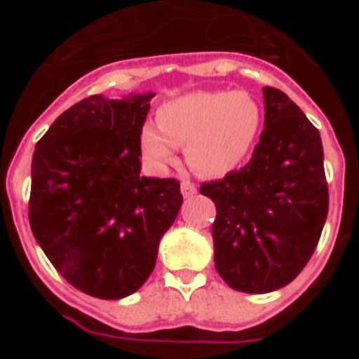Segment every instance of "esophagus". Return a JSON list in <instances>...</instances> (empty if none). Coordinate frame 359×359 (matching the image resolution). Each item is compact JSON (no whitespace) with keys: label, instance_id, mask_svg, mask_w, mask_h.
Returning a JSON list of instances; mask_svg holds the SVG:
<instances>
[{"label":"esophagus","instance_id":"obj_1","mask_svg":"<svg viewBox=\"0 0 359 359\" xmlns=\"http://www.w3.org/2000/svg\"><path fill=\"white\" fill-rule=\"evenodd\" d=\"M182 194L183 198H192V196H196V192H198V189H196L194 183H190V182H182Z\"/></svg>","mask_w":359,"mask_h":359}]
</instances>
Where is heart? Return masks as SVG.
<instances>
[{
	"label": "heart",
	"instance_id": "1",
	"mask_svg": "<svg viewBox=\"0 0 359 359\" xmlns=\"http://www.w3.org/2000/svg\"><path fill=\"white\" fill-rule=\"evenodd\" d=\"M154 123L140 129L145 160L163 169L176 147L187 163L208 177L224 176L244 160L261 128V107L246 91H192L161 104Z\"/></svg>",
	"mask_w": 359,
	"mask_h": 359
}]
</instances>
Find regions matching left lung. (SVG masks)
Segmentation results:
<instances>
[{
	"instance_id": "obj_1",
	"label": "left lung",
	"mask_w": 359,
	"mask_h": 359,
	"mask_svg": "<svg viewBox=\"0 0 359 359\" xmlns=\"http://www.w3.org/2000/svg\"><path fill=\"white\" fill-rule=\"evenodd\" d=\"M264 131L241 170L203 183L215 203L214 261L228 286L269 293L315 252L329 210L318 129L280 90L262 88Z\"/></svg>"
}]
</instances>
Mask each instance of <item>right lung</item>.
<instances>
[{
	"instance_id": "obj_1",
	"label": "right lung",
	"mask_w": 359,
	"mask_h": 359,
	"mask_svg": "<svg viewBox=\"0 0 359 359\" xmlns=\"http://www.w3.org/2000/svg\"><path fill=\"white\" fill-rule=\"evenodd\" d=\"M152 97L84 98L50 126L32 158V233L72 286L104 300L144 286L183 203L180 182L140 176Z\"/></svg>"
}]
</instances>
